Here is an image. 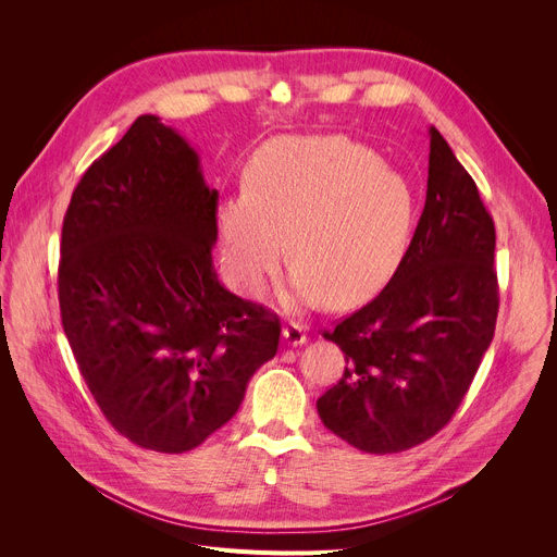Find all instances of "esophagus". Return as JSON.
Here are the masks:
<instances>
[{
  "label": "esophagus",
  "instance_id": "34e87169",
  "mask_svg": "<svg viewBox=\"0 0 557 557\" xmlns=\"http://www.w3.org/2000/svg\"><path fill=\"white\" fill-rule=\"evenodd\" d=\"M284 341L288 345H302V343H307V327L296 323V320H290V323L284 327Z\"/></svg>",
  "mask_w": 557,
  "mask_h": 557
}]
</instances>
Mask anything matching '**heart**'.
Returning <instances> with one entry per match:
<instances>
[{"label": "heart", "instance_id": "1", "mask_svg": "<svg viewBox=\"0 0 557 557\" xmlns=\"http://www.w3.org/2000/svg\"><path fill=\"white\" fill-rule=\"evenodd\" d=\"M246 191L219 210L225 269L259 296L288 250L290 290L352 307L397 271L413 225V194L363 146L327 135L275 137L250 156ZM287 242L284 243L283 239Z\"/></svg>", "mask_w": 557, "mask_h": 557}]
</instances>
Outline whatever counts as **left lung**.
<instances>
[{
    "label": "left lung",
    "mask_w": 557,
    "mask_h": 557,
    "mask_svg": "<svg viewBox=\"0 0 557 557\" xmlns=\"http://www.w3.org/2000/svg\"><path fill=\"white\" fill-rule=\"evenodd\" d=\"M426 202L382 294L323 336L345 355L315 401L323 424L368 454L422 445L454 418L499 313L494 221L433 126Z\"/></svg>",
    "instance_id": "1"
}]
</instances>
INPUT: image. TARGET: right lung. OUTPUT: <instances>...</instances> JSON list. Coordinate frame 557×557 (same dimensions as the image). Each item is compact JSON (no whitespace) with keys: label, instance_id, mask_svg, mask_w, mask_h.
<instances>
[{"label":"right lung","instance_id":"right-lung-1","mask_svg":"<svg viewBox=\"0 0 557 557\" xmlns=\"http://www.w3.org/2000/svg\"><path fill=\"white\" fill-rule=\"evenodd\" d=\"M216 205L191 146L141 114L83 173L63 219L65 336L106 420L141 449L208 441L277 352V313L214 273Z\"/></svg>","mask_w":557,"mask_h":557}]
</instances>
